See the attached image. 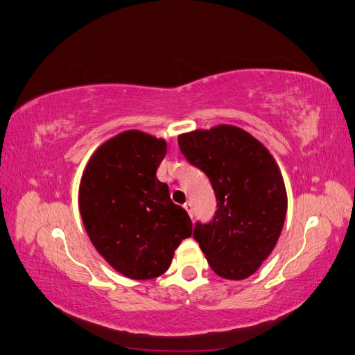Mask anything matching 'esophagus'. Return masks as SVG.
I'll return each mask as SVG.
<instances>
[{
	"mask_svg": "<svg viewBox=\"0 0 355 355\" xmlns=\"http://www.w3.org/2000/svg\"><path fill=\"white\" fill-rule=\"evenodd\" d=\"M184 207H185V210L188 211V214L191 218H194V207H192V204L189 202V201H187L185 204H184Z\"/></svg>",
	"mask_w": 355,
	"mask_h": 355,
	"instance_id": "obj_1",
	"label": "esophagus"
}]
</instances>
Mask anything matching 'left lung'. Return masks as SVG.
<instances>
[{
  "instance_id": "left-lung-1",
  "label": "left lung",
  "mask_w": 355,
  "mask_h": 355,
  "mask_svg": "<svg viewBox=\"0 0 355 355\" xmlns=\"http://www.w3.org/2000/svg\"><path fill=\"white\" fill-rule=\"evenodd\" d=\"M178 142L207 175L218 201L213 219L197 222L194 239L219 277L244 280L271 254L283 230L287 194L280 168L257 139L235 125L184 133Z\"/></svg>"
}]
</instances>
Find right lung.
I'll list each match as a JSON object with an SVG mask.
<instances>
[{
  "mask_svg": "<svg viewBox=\"0 0 355 355\" xmlns=\"http://www.w3.org/2000/svg\"><path fill=\"white\" fill-rule=\"evenodd\" d=\"M164 139L127 130L96 149L83 173L78 206L90 241L115 271L132 280L164 274L191 237L185 209L157 179Z\"/></svg>",
  "mask_w": 355,
  "mask_h": 355,
  "instance_id": "obj_1",
  "label": "right lung"
}]
</instances>
